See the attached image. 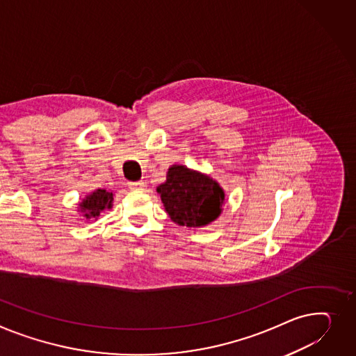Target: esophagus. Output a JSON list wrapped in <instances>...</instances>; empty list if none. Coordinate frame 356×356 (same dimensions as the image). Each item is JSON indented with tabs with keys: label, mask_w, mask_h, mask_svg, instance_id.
<instances>
[{
	"label": "esophagus",
	"mask_w": 356,
	"mask_h": 356,
	"mask_svg": "<svg viewBox=\"0 0 356 356\" xmlns=\"http://www.w3.org/2000/svg\"><path fill=\"white\" fill-rule=\"evenodd\" d=\"M129 187L133 188V191H143L145 183L143 181H130Z\"/></svg>",
	"instance_id": "obj_1"
}]
</instances>
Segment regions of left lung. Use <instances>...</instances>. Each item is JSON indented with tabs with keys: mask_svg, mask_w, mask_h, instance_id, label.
<instances>
[{
	"mask_svg": "<svg viewBox=\"0 0 356 356\" xmlns=\"http://www.w3.org/2000/svg\"><path fill=\"white\" fill-rule=\"evenodd\" d=\"M157 193L169 218L187 227H202L216 220L225 202V192L216 180L180 164L168 170Z\"/></svg>",
	"mask_w": 356,
	"mask_h": 356,
	"instance_id": "obj_1",
	"label": "left lung"
}]
</instances>
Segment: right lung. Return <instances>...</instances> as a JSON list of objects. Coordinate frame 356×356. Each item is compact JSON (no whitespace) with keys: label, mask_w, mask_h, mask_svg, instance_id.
I'll return each mask as SVG.
<instances>
[{"label":"right lung","mask_w":356,"mask_h":356,"mask_svg":"<svg viewBox=\"0 0 356 356\" xmlns=\"http://www.w3.org/2000/svg\"><path fill=\"white\" fill-rule=\"evenodd\" d=\"M79 206V210L86 219H97L103 210L113 207V193L106 188H97V191L87 195Z\"/></svg>","instance_id":"add662e5"}]
</instances>
